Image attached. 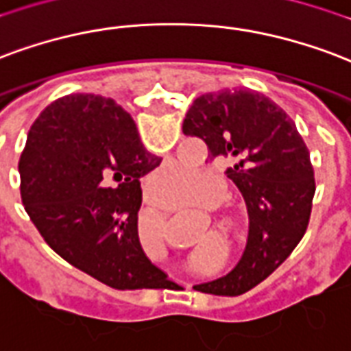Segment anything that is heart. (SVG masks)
<instances>
[{
	"mask_svg": "<svg viewBox=\"0 0 351 351\" xmlns=\"http://www.w3.org/2000/svg\"><path fill=\"white\" fill-rule=\"evenodd\" d=\"M210 176L199 167L186 165V163H176L171 167L158 171L152 180L156 195L162 199H175L176 202L195 201L204 189L208 188ZM223 197V186L214 182L210 195L204 199L206 204H217Z\"/></svg>",
	"mask_w": 351,
	"mask_h": 351,
	"instance_id": "1",
	"label": "heart"
}]
</instances>
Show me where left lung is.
<instances>
[{
    "label": "left lung",
    "instance_id": "1",
    "mask_svg": "<svg viewBox=\"0 0 351 351\" xmlns=\"http://www.w3.org/2000/svg\"><path fill=\"white\" fill-rule=\"evenodd\" d=\"M182 132L206 143L210 160H234L227 176L245 199L247 245L234 269L206 290L243 294L274 274L307 230L316 189L308 150L287 113L247 89L199 96Z\"/></svg>",
    "mask_w": 351,
    "mask_h": 351
}]
</instances>
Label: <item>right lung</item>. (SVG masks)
<instances>
[{
    "label": "right lung",
    "instance_id": "obj_1",
    "mask_svg": "<svg viewBox=\"0 0 351 351\" xmlns=\"http://www.w3.org/2000/svg\"><path fill=\"white\" fill-rule=\"evenodd\" d=\"M115 100L70 95L50 104L20 156V193L31 221L57 255L117 290L171 281L137 234L139 178L160 165Z\"/></svg>",
    "mask_w": 351,
    "mask_h": 351
}]
</instances>
